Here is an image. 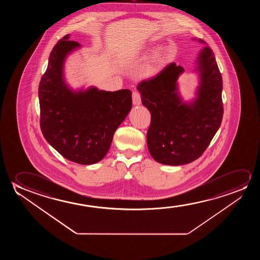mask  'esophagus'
<instances>
[{"label":"esophagus","mask_w":260,"mask_h":260,"mask_svg":"<svg viewBox=\"0 0 260 260\" xmlns=\"http://www.w3.org/2000/svg\"><path fill=\"white\" fill-rule=\"evenodd\" d=\"M132 102L135 106H139L141 104V96L138 91H133L132 93Z\"/></svg>","instance_id":"34e87169"}]
</instances>
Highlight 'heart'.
I'll use <instances>...</instances> for the list:
<instances>
[{"label":"heart","mask_w":260,"mask_h":260,"mask_svg":"<svg viewBox=\"0 0 260 260\" xmlns=\"http://www.w3.org/2000/svg\"><path fill=\"white\" fill-rule=\"evenodd\" d=\"M160 62V56L159 54H156L153 57V60L151 62V64H148L146 67V70H145V76H149V75H153V73L156 70V67L159 64Z\"/></svg>","instance_id":"1"}]
</instances>
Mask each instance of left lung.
<instances>
[{"label": "left lung", "mask_w": 260, "mask_h": 260, "mask_svg": "<svg viewBox=\"0 0 260 260\" xmlns=\"http://www.w3.org/2000/svg\"><path fill=\"white\" fill-rule=\"evenodd\" d=\"M198 42L206 43L201 39ZM196 71L200 84L196 99L189 102L178 91V79L185 70L176 63L137 86L143 106L151 114L147 147L160 164L177 166L198 159L220 127L223 82L210 47L200 51Z\"/></svg>", "instance_id": "8db88e82"}]
</instances>
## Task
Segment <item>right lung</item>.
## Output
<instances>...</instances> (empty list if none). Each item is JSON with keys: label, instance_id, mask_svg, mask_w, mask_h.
<instances>
[{"label": "right lung", "instance_id": "add662e5", "mask_svg": "<svg viewBox=\"0 0 260 260\" xmlns=\"http://www.w3.org/2000/svg\"><path fill=\"white\" fill-rule=\"evenodd\" d=\"M67 35L50 52L41 79L40 125L44 139L66 159L89 165L99 162L110 148L114 134L132 107V91L71 89L64 80V61L81 48Z\"/></svg>", "mask_w": 260, "mask_h": 260}]
</instances>
